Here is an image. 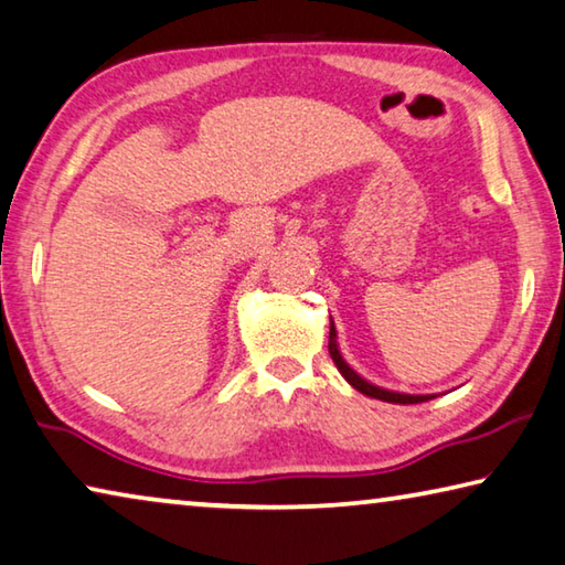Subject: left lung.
<instances>
[{"label":"left lung","mask_w":565,"mask_h":565,"mask_svg":"<svg viewBox=\"0 0 565 565\" xmlns=\"http://www.w3.org/2000/svg\"><path fill=\"white\" fill-rule=\"evenodd\" d=\"M338 332H335V326H332V320H330V338H328V350H330V358H332V363L338 365V370L340 373H343V377L345 381L355 387V391H360L363 395H367V397H377V401H385V403H401V405H413V403H425V401H430L433 395H405V393H391V391H383V387H377V385H373V383H367V381H363V377H360L353 367H350L345 360H343V355H340V350H338Z\"/></svg>","instance_id":"left-lung-1"}]
</instances>
